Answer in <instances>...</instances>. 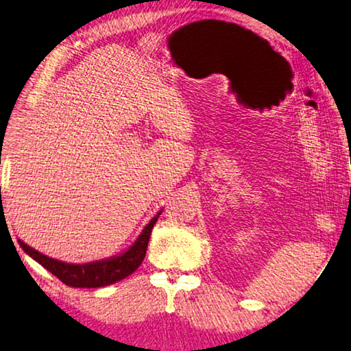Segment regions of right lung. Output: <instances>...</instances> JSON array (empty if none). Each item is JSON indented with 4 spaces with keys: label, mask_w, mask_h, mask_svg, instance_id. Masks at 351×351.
Segmentation results:
<instances>
[{
    "label": "right lung",
    "mask_w": 351,
    "mask_h": 351,
    "mask_svg": "<svg viewBox=\"0 0 351 351\" xmlns=\"http://www.w3.org/2000/svg\"><path fill=\"white\" fill-rule=\"evenodd\" d=\"M158 215H160V213L145 226L142 234L138 235L136 243L127 250V252L102 261L87 264H69L53 260V258L47 255L39 254L38 250L27 246V244L21 240H18V243L25 254H29L33 260H36L41 266H44L49 272H51L64 284H67V286L87 289L104 287L127 278V276H130L134 270H137L138 266H141L145 254H147L151 230H153Z\"/></svg>",
    "instance_id": "1"
}]
</instances>
